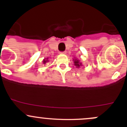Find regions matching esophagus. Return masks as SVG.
<instances>
[{
  "mask_svg": "<svg viewBox=\"0 0 127 127\" xmlns=\"http://www.w3.org/2000/svg\"><path fill=\"white\" fill-rule=\"evenodd\" d=\"M60 53H61V54H66V51H64V52H60Z\"/></svg>",
  "mask_w": 127,
  "mask_h": 127,
  "instance_id": "34e87169",
  "label": "esophagus"
}]
</instances>
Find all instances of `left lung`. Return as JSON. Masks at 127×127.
Returning a JSON list of instances; mask_svg holds the SVG:
<instances>
[{
    "instance_id": "obj_1",
    "label": "left lung",
    "mask_w": 127,
    "mask_h": 127,
    "mask_svg": "<svg viewBox=\"0 0 127 127\" xmlns=\"http://www.w3.org/2000/svg\"><path fill=\"white\" fill-rule=\"evenodd\" d=\"M74 64H75V66H76V67H79V66H81L82 64L80 63H79V60H77V59H75V60H74Z\"/></svg>"
}]
</instances>
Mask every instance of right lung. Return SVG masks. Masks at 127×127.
<instances>
[{
	"instance_id": "right-lung-1",
	"label": "right lung",
	"mask_w": 127,
	"mask_h": 127,
	"mask_svg": "<svg viewBox=\"0 0 127 127\" xmlns=\"http://www.w3.org/2000/svg\"><path fill=\"white\" fill-rule=\"evenodd\" d=\"M47 59H48V58H47ZM47 61H48V60H43V64H45L47 62Z\"/></svg>"
}]
</instances>
